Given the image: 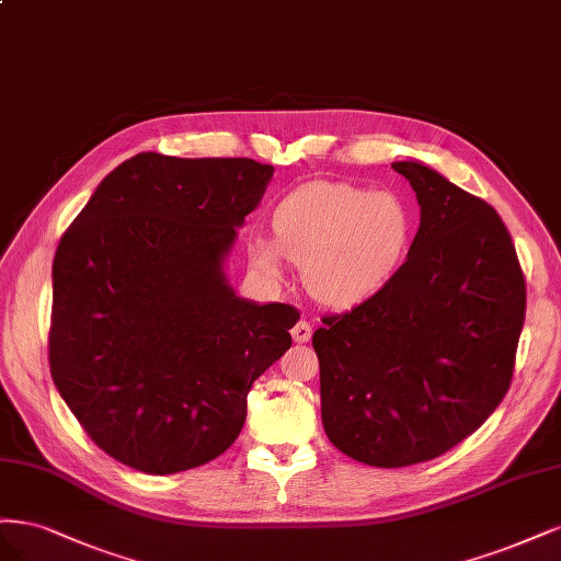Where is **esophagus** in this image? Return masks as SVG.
Segmentation results:
<instances>
[{
	"label": "esophagus",
	"mask_w": 561,
	"mask_h": 561,
	"mask_svg": "<svg viewBox=\"0 0 561 561\" xmlns=\"http://www.w3.org/2000/svg\"><path fill=\"white\" fill-rule=\"evenodd\" d=\"M310 335H312V327L307 321H302V319L291 329V337L296 342H307V340H310Z\"/></svg>",
	"instance_id": "obj_1"
}]
</instances>
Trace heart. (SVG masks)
<instances>
[{"label": "heart", "mask_w": 561, "mask_h": 561, "mask_svg": "<svg viewBox=\"0 0 561 561\" xmlns=\"http://www.w3.org/2000/svg\"><path fill=\"white\" fill-rule=\"evenodd\" d=\"M275 240L254 238L249 259L267 282H282L286 259L302 265L305 286L327 307L368 300L399 267L412 232L405 203L391 191L350 182H310L273 214Z\"/></svg>", "instance_id": "1"}]
</instances>
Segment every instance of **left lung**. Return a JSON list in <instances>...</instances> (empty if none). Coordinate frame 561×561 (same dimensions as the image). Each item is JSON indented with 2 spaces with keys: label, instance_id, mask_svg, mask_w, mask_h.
I'll list each match as a JSON object with an SVG mask.
<instances>
[{
  "label": "left lung",
  "instance_id": "left-lung-1",
  "mask_svg": "<svg viewBox=\"0 0 561 561\" xmlns=\"http://www.w3.org/2000/svg\"><path fill=\"white\" fill-rule=\"evenodd\" d=\"M391 168L422 209L408 259L312 335L329 440L379 468L436 459L482 426L511 387L527 310L494 207L422 162Z\"/></svg>",
  "mask_w": 561,
  "mask_h": 561
}]
</instances>
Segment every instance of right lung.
Instances as JSON below:
<instances>
[{"mask_svg":"<svg viewBox=\"0 0 561 561\" xmlns=\"http://www.w3.org/2000/svg\"><path fill=\"white\" fill-rule=\"evenodd\" d=\"M273 172L251 158L137 153L62 234L50 377L93 443L135 471L224 455L251 385L291 347L296 307L240 298L224 273Z\"/></svg>","mask_w":561,"mask_h":561,"instance_id":"obj_1","label":"right lung"}]
</instances>
